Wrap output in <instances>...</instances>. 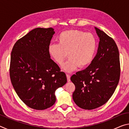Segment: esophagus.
<instances>
[{
    "mask_svg": "<svg viewBox=\"0 0 129 129\" xmlns=\"http://www.w3.org/2000/svg\"><path fill=\"white\" fill-rule=\"evenodd\" d=\"M67 81L68 82L71 81V76L69 75H67Z\"/></svg>",
    "mask_w": 129,
    "mask_h": 129,
    "instance_id": "esophagus-1",
    "label": "esophagus"
}]
</instances>
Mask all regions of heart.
<instances>
[{
  "label": "heart",
  "instance_id": "heart-1",
  "mask_svg": "<svg viewBox=\"0 0 129 129\" xmlns=\"http://www.w3.org/2000/svg\"><path fill=\"white\" fill-rule=\"evenodd\" d=\"M57 40L58 44L49 45L48 53L60 65L68 56V60L62 65L67 72H71L78 67H85L93 61L97 48V39L93 34L77 29L68 30L58 35Z\"/></svg>",
  "mask_w": 129,
  "mask_h": 129
}]
</instances>
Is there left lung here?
Returning <instances> with one entry per match:
<instances>
[{
  "instance_id": "8db88e82",
  "label": "left lung",
  "mask_w": 129,
  "mask_h": 129,
  "mask_svg": "<svg viewBox=\"0 0 129 129\" xmlns=\"http://www.w3.org/2000/svg\"><path fill=\"white\" fill-rule=\"evenodd\" d=\"M94 29L100 39L97 54L86 69L71 78L76 87L73 101L85 110L105 104L114 93L120 77L119 54L116 44L104 31Z\"/></svg>"
}]
</instances>
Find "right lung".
<instances>
[{"label": "right lung", "instance_id": "add662e5", "mask_svg": "<svg viewBox=\"0 0 129 129\" xmlns=\"http://www.w3.org/2000/svg\"><path fill=\"white\" fill-rule=\"evenodd\" d=\"M54 33L52 28H36L17 40L12 50L10 75L12 86L21 101L36 110L53 105L56 90L67 82L65 73L48 53Z\"/></svg>", "mask_w": 129, "mask_h": 129}]
</instances>
